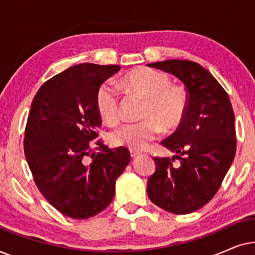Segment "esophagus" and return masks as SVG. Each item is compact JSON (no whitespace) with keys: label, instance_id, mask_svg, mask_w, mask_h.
<instances>
[{"label":"esophagus","instance_id":"esophagus-1","mask_svg":"<svg viewBox=\"0 0 255 255\" xmlns=\"http://www.w3.org/2000/svg\"><path fill=\"white\" fill-rule=\"evenodd\" d=\"M130 154L132 158H134V156H137L139 154V152L135 151V149H130Z\"/></svg>","mask_w":255,"mask_h":255}]
</instances>
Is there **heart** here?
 Segmentation results:
<instances>
[{"mask_svg":"<svg viewBox=\"0 0 255 255\" xmlns=\"http://www.w3.org/2000/svg\"><path fill=\"white\" fill-rule=\"evenodd\" d=\"M123 81L132 92L144 97V120L124 123L110 133L115 146L142 149L158 137L161 128L172 131L179 128L188 111V94L182 87L173 86L169 76L148 67H138L128 73ZM96 109L107 124L121 120L120 93L111 82H103L95 96Z\"/></svg>","mask_w":255,"mask_h":255,"instance_id":"heart-1","label":"heart"}]
</instances>
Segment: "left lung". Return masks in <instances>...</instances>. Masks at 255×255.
<instances>
[{"label":"left lung","instance_id":"obj_1","mask_svg":"<svg viewBox=\"0 0 255 255\" xmlns=\"http://www.w3.org/2000/svg\"><path fill=\"white\" fill-rule=\"evenodd\" d=\"M148 66L184 83L188 111L176 131L161 141L176 156H155L147 195L163 210L190 214L212 200L235 159V114L225 89L197 62L172 59ZM175 157L179 164L173 163Z\"/></svg>","mask_w":255,"mask_h":255}]
</instances>
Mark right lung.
I'll return each mask as SVG.
<instances>
[{"label": "right lung", "instance_id": "obj_1", "mask_svg": "<svg viewBox=\"0 0 255 255\" xmlns=\"http://www.w3.org/2000/svg\"><path fill=\"white\" fill-rule=\"evenodd\" d=\"M120 69L118 65L72 66L43 83L31 103L24 137L27 165L44 197L69 218L103 211L131 160L127 147L110 149L97 139L102 118L96 92Z\"/></svg>", "mask_w": 255, "mask_h": 255}]
</instances>
